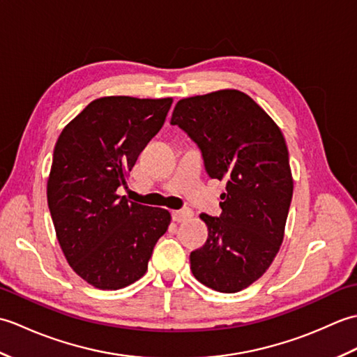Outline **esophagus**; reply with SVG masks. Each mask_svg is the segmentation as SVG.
Instances as JSON below:
<instances>
[{
    "instance_id": "34e87169",
    "label": "esophagus",
    "mask_w": 357,
    "mask_h": 357,
    "mask_svg": "<svg viewBox=\"0 0 357 357\" xmlns=\"http://www.w3.org/2000/svg\"><path fill=\"white\" fill-rule=\"evenodd\" d=\"M172 216H173V221H176V222H185V221H188V219L193 218V211H192L190 208L174 210L173 213H172Z\"/></svg>"
}]
</instances>
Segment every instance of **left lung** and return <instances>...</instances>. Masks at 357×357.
Masks as SVG:
<instances>
[{
    "mask_svg": "<svg viewBox=\"0 0 357 357\" xmlns=\"http://www.w3.org/2000/svg\"><path fill=\"white\" fill-rule=\"evenodd\" d=\"M172 124L198 144L210 178L227 183L221 216L199 215L208 238L190 253L193 276L221 293L244 290L268 270L284 241L293 196L284 135L236 89L183 98Z\"/></svg>",
    "mask_w": 357,
    "mask_h": 357,
    "instance_id": "left-lung-1",
    "label": "left lung"
}]
</instances>
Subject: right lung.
<instances>
[{"instance_id":"add662e5","label":"right lung","mask_w":357,"mask_h":357,"mask_svg":"<svg viewBox=\"0 0 357 357\" xmlns=\"http://www.w3.org/2000/svg\"><path fill=\"white\" fill-rule=\"evenodd\" d=\"M173 98L102 96L67 124L53 150L47 204L72 270L100 290L141 279L169 210L116 193L149 141L161 130Z\"/></svg>"}]
</instances>
